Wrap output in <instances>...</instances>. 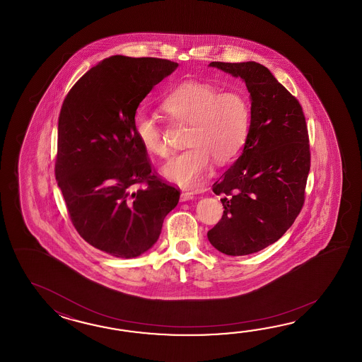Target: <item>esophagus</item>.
Wrapping results in <instances>:
<instances>
[{"instance_id":"esophagus-1","label":"esophagus","mask_w":362,"mask_h":362,"mask_svg":"<svg viewBox=\"0 0 362 362\" xmlns=\"http://www.w3.org/2000/svg\"><path fill=\"white\" fill-rule=\"evenodd\" d=\"M194 199V194L190 192H182L180 195V200L181 202H187V200Z\"/></svg>"}]
</instances>
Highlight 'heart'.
Listing matches in <instances>:
<instances>
[{
	"label": "heart",
	"instance_id": "heart-1",
	"mask_svg": "<svg viewBox=\"0 0 362 362\" xmlns=\"http://www.w3.org/2000/svg\"><path fill=\"white\" fill-rule=\"evenodd\" d=\"M163 110L176 120L190 124L187 148L172 156L160 168L164 178L180 187L199 184L211 167L212 158L220 164L230 160L246 144L251 124V106L239 90L220 92L214 85L185 83L163 100ZM133 132L148 154H167L163 132L154 116L139 111Z\"/></svg>",
	"mask_w": 362,
	"mask_h": 362
}]
</instances>
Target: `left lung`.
<instances>
[{
  "label": "left lung",
  "instance_id": "obj_1",
  "mask_svg": "<svg viewBox=\"0 0 362 362\" xmlns=\"http://www.w3.org/2000/svg\"><path fill=\"white\" fill-rule=\"evenodd\" d=\"M208 66L240 77L251 100L243 150L212 186L225 209L208 240L225 255L254 254L277 242L303 207L310 168L305 117L298 100L260 63Z\"/></svg>",
  "mask_w": 362,
  "mask_h": 362
}]
</instances>
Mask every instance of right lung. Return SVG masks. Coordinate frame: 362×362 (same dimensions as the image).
<instances>
[{"label":"right lung","mask_w":362,"mask_h":362,"mask_svg":"<svg viewBox=\"0 0 362 362\" xmlns=\"http://www.w3.org/2000/svg\"><path fill=\"white\" fill-rule=\"evenodd\" d=\"M177 67L114 55L80 77L62 105L55 178L78 234L111 256L148 251L177 206L180 192L151 172L133 132L139 103Z\"/></svg>","instance_id":"1"}]
</instances>
